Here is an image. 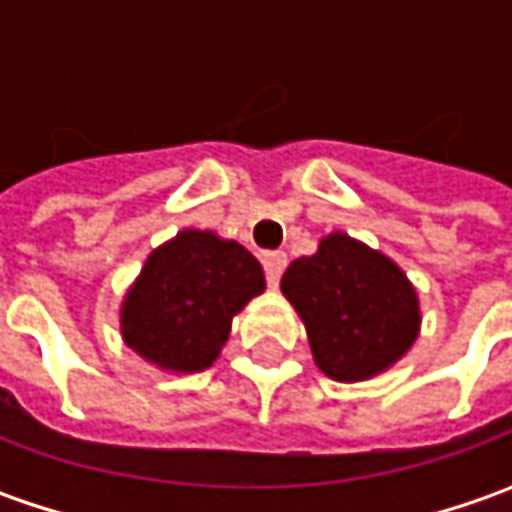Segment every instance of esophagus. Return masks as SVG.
<instances>
[{
  "instance_id": "obj_1",
  "label": "esophagus",
  "mask_w": 512,
  "mask_h": 512,
  "mask_svg": "<svg viewBox=\"0 0 512 512\" xmlns=\"http://www.w3.org/2000/svg\"><path fill=\"white\" fill-rule=\"evenodd\" d=\"M262 265H265L267 282H270V285H279V279H282V273H285L287 267V253H282V250H270V253L262 256Z\"/></svg>"
}]
</instances>
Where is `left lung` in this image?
<instances>
[{"mask_svg": "<svg viewBox=\"0 0 512 512\" xmlns=\"http://www.w3.org/2000/svg\"><path fill=\"white\" fill-rule=\"evenodd\" d=\"M282 293L307 327L319 370L364 382L396 364L419 336V296L379 250L330 233L282 276Z\"/></svg>", "mask_w": 512, "mask_h": 512, "instance_id": "8db88e82", "label": "left lung"}]
</instances>
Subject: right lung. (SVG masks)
Listing matches in <instances>:
<instances>
[{"label":"right lung","instance_id":"right-lung-1","mask_svg":"<svg viewBox=\"0 0 512 512\" xmlns=\"http://www.w3.org/2000/svg\"><path fill=\"white\" fill-rule=\"evenodd\" d=\"M265 290V270L239 242L182 230L156 247L122 302V336L142 359L173 373L216 362L230 322Z\"/></svg>","mask_w":512,"mask_h":512}]
</instances>
